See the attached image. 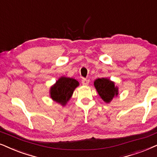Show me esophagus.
Returning <instances> with one entry per match:
<instances>
[{"mask_svg": "<svg viewBox=\"0 0 157 157\" xmlns=\"http://www.w3.org/2000/svg\"><path fill=\"white\" fill-rule=\"evenodd\" d=\"M89 82H90V80H87V79L83 78L82 80V84L83 85H88Z\"/></svg>", "mask_w": 157, "mask_h": 157, "instance_id": "1", "label": "esophagus"}]
</instances>
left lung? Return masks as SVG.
Wrapping results in <instances>:
<instances>
[{"label": "left lung", "instance_id": "8db88e82", "mask_svg": "<svg viewBox=\"0 0 157 157\" xmlns=\"http://www.w3.org/2000/svg\"><path fill=\"white\" fill-rule=\"evenodd\" d=\"M96 90L104 102L109 103L115 96L118 94V87L115 85V82L108 78H98L94 82Z\"/></svg>", "mask_w": 157, "mask_h": 157}]
</instances>
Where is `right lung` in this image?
<instances>
[{
    "instance_id": "add662e5",
    "label": "right lung",
    "mask_w": 157,
    "mask_h": 157,
    "mask_svg": "<svg viewBox=\"0 0 157 157\" xmlns=\"http://www.w3.org/2000/svg\"><path fill=\"white\" fill-rule=\"evenodd\" d=\"M79 82L73 78L61 77L50 88V97L57 103L65 105L72 97Z\"/></svg>"
}]
</instances>
